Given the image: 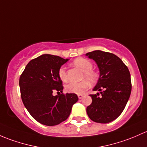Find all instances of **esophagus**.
I'll use <instances>...</instances> for the list:
<instances>
[{"mask_svg":"<svg viewBox=\"0 0 147 147\" xmlns=\"http://www.w3.org/2000/svg\"><path fill=\"white\" fill-rule=\"evenodd\" d=\"M83 95H81V94H78V98H79V99H81V98H83Z\"/></svg>","mask_w":147,"mask_h":147,"instance_id":"esophagus-1","label":"esophagus"}]
</instances>
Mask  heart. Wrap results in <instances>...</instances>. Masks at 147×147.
<instances>
[{
  "label": "heart",
  "mask_w": 147,
  "mask_h": 147,
  "mask_svg": "<svg viewBox=\"0 0 147 147\" xmlns=\"http://www.w3.org/2000/svg\"><path fill=\"white\" fill-rule=\"evenodd\" d=\"M73 63L76 67L79 68L82 71H84L83 74V78H86V80L89 81L90 84H94L96 82L98 76L95 71L92 70L93 69V64L89 60L86 59L85 58H80L76 59L74 61ZM59 77L63 82H66L68 80L67 74H66V68L64 66H61L59 69L58 72ZM86 80H84L80 82L75 83L71 82L69 83L66 86V90L69 93H76V94H81L83 93L85 90L87 89L88 86V83Z\"/></svg>",
  "instance_id": "b5f03b06"
}]
</instances>
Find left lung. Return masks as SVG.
Here are the masks:
<instances>
[{"mask_svg":"<svg viewBox=\"0 0 147 147\" xmlns=\"http://www.w3.org/2000/svg\"><path fill=\"white\" fill-rule=\"evenodd\" d=\"M86 55L96 61L100 71L98 83L93 88L99 93L90 95L92 103L86 112L91 120L108 123L120 115L129 98L131 83L129 69L112 53L96 50Z\"/></svg>","mask_w":147,"mask_h":147,"instance_id":"left-lung-1","label":"left lung"}]
</instances>
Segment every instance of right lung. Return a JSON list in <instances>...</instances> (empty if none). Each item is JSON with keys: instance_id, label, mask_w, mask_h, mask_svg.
I'll list each match as a JSON object with an SVG mask.
<instances>
[{"instance_id": "right-lung-1", "label": "right lung", "mask_w": 147, "mask_h": 147, "mask_svg": "<svg viewBox=\"0 0 147 147\" xmlns=\"http://www.w3.org/2000/svg\"><path fill=\"white\" fill-rule=\"evenodd\" d=\"M58 56L42 54L27 64L20 77L21 98L32 117L42 125L54 126L66 120L78 101L75 93H62V81L58 72L67 62Z\"/></svg>"}]
</instances>
